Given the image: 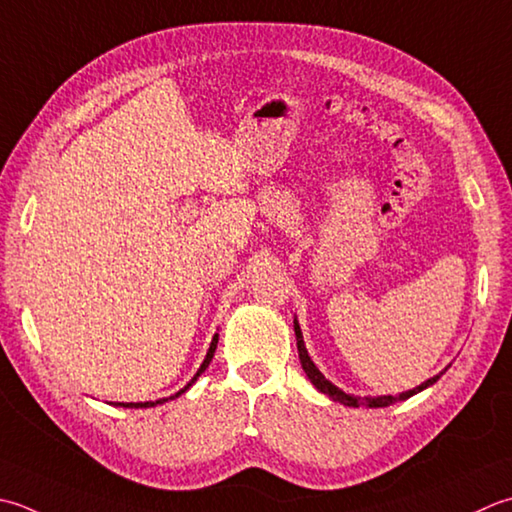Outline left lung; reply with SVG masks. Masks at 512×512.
<instances>
[{
    "label": "left lung",
    "instance_id": "obj_1",
    "mask_svg": "<svg viewBox=\"0 0 512 512\" xmlns=\"http://www.w3.org/2000/svg\"><path fill=\"white\" fill-rule=\"evenodd\" d=\"M295 337H297V350H299V362H302V368H304V373H306V377L310 379V382H313V386L319 390V393H324V395H328L330 399H333V402H339V404H344V406H353V408H359V406H368V408H384V406H390V404H395V402H404V399H408V397H413V395H417V393H422L424 388H428V386H433L437 379H439V375H435V377H430L428 382H424V384H419L417 388H413V390H406V393H402V395H397V397H393V395H382V397H357V395H350V393H344L342 388H337L333 382H328V379L319 373V368L313 364V359H310V355H308V350H306V344H304V335H302V328H299V324H297V319H295Z\"/></svg>",
    "mask_w": 512,
    "mask_h": 512
}]
</instances>
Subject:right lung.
I'll use <instances>...</instances> for the list:
<instances>
[{
	"label": "right lung",
	"instance_id": "obj_1",
	"mask_svg": "<svg viewBox=\"0 0 512 512\" xmlns=\"http://www.w3.org/2000/svg\"><path fill=\"white\" fill-rule=\"evenodd\" d=\"M217 342H219V335L215 333V337H213V342H210V348H208V353H206V359H204V362H202V366H199V370H197V373H195V377L193 379H190V382L182 388V390H179V393H175V395H170V397H164V399H157V402H130V404H124V402H117L115 406H124V408H150V406H157V404H164V402H168V399H175V397H179V395H182V393H186V390L190 388V386H193L195 382H197V377L199 375H202L204 373V370L208 368V364L210 362H213V355H215V348H217Z\"/></svg>",
	"mask_w": 512,
	"mask_h": 512
}]
</instances>
